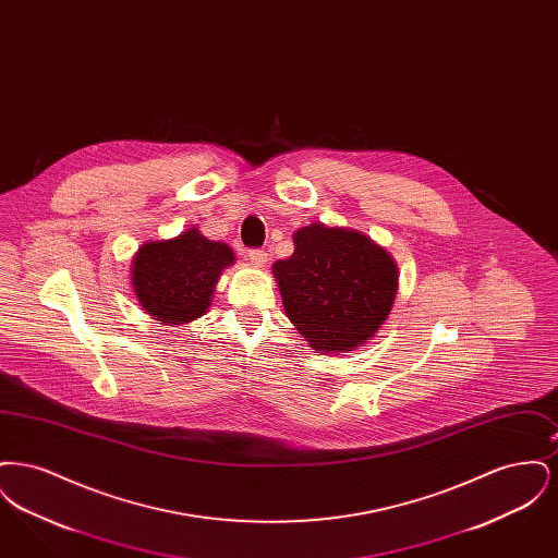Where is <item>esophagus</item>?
Wrapping results in <instances>:
<instances>
[{
	"label": "esophagus",
	"mask_w": 558,
	"mask_h": 558,
	"mask_svg": "<svg viewBox=\"0 0 558 558\" xmlns=\"http://www.w3.org/2000/svg\"><path fill=\"white\" fill-rule=\"evenodd\" d=\"M248 259L255 266H266L269 253H267L266 248H248Z\"/></svg>",
	"instance_id": "1"
}]
</instances>
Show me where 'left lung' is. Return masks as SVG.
<instances>
[{
	"mask_svg": "<svg viewBox=\"0 0 558 558\" xmlns=\"http://www.w3.org/2000/svg\"><path fill=\"white\" fill-rule=\"evenodd\" d=\"M287 316L318 351H351L387 319L396 292L393 259L371 239L312 223L294 253L274 264Z\"/></svg>",
	"mask_w": 558,
	"mask_h": 558,
	"instance_id": "obj_1",
	"label": "left lung"
}]
</instances>
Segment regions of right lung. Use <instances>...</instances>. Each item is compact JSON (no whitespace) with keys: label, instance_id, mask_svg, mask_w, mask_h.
Here are the masks:
<instances>
[{"label":"right lung","instance_id":"obj_1","mask_svg":"<svg viewBox=\"0 0 558 558\" xmlns=\"http://www.w3.org/2000/svg\"><path fill=\"white\" fill-rule=\"evenodd\" d=\"M234 253L196 228L173 240L146 242L133 259V291L142 307L165 326L201 318L211 305L215 282Z\"/></svg>","mask_w":558,"mask_h":558}]
</instances>
